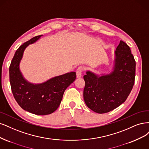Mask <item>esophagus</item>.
<instances>
[{
	"label": "esophagus",
	"instance_id": "34e87169",
	"mask_svg": "<svg viewBox=\"0 0 149 149\" xmlns=\"http://www.w3.org/2000/svg\"><path fill=\"white\" fill-rule=\"evenodd\" d=\"M84 70V68L82 67H79L77 68V69L76 70V75H77V77L79 78L81 77V73H82V72Z\"/></svg>",
	"mask_w": 149,
	"mask_h": 149
}]
</instances>
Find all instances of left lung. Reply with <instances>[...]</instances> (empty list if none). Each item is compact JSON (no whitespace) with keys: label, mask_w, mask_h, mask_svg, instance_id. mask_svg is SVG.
Returning a JSON list of instances; mask_svg holds the SVG:
<instances>
[{"label":"left lung","mask_w":149,"mask_h":149,"mask_svg":"<svg viewBox=\"0 0 149 149\" xmlns=\"http://www.w3.org/2000/svg\"><path fill=\"white\" fill-rule=\"evenodd\" d=\"M114 55L111 73L99 76L87 71L84 76L85 103L97 113H106L120 106L126 100L134 84L136 61L130 47L120 41Z\"/></svg>","instance_id":"8db88e82"}]
</instances>
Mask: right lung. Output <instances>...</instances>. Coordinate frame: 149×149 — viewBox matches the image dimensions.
Wrapping results in <instances>:
<instances>
[{"label":"right lung","instance_id":"right-lung-1","mask_svg":"<svg viewBox=\"0 0 149 149\" xmlns=\"http://www.w3.org/2000/svg\"><path fill=\"white\" fill-rule=\"evenodd\" d=\"M41 36L33 37L17 49L9 68V77L13 95L20 107L33 114L46 115L59 107L65 89L74 82L76 74L72 72L40 84L30 83L24 79L19 68L23 52Z\"/></svg>","mask_w":149,"mask_h":149}]
</instances>
